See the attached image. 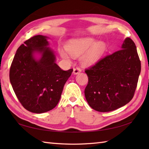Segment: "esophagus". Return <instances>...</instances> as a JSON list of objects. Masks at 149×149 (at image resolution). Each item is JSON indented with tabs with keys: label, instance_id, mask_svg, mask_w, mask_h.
<instances>
[{
	"label": "esophagus",
	"instance_id": "esophagus-1",
	"mask_svg": "<svg viewBox=\"0 0 149 149\" xmlns=\"http://www.w3.org/2000/svg\"><path fill=\"white\" fill-rule=\"evenodd\" d=\"M81 72V68L77 67V68H74V71H73V73H74V75H77L78 74H79Z\"/></svg>",
	"mask_w": 149,
	"mask_h": 149
}]
</instances>
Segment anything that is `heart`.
<instances>
[{"instance_id": "b5f03b06", "label": "heart", "mask_w": 149, "mask_h": 149, "mask_svg": "<svg viewBox=\"0 0 149 149\" xmlns=\"http://www.w3.org/2000/svg\"><path fill=\"white\" fill-rule=\"evenodd\" d=\"M70 54L74 58L81 55L80 61L82 65L86 67L93 66L102 59L105 54L107 46L105 42L97 41L93 38H81L70 41L65 46ZM59 54L62 58L70 59L68 54L63 50H59Z\"/></svg>"}]
</instances>
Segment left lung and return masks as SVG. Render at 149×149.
<instances>
[{"label":"left lung","mask_w":149,"mask_h":149,"mask_svg":"<svg viewBox=\"0 0 149 149\" xmlns=\"http://www.w3.org/2000/svg\"><path fill=\"white\" fill-rule=\"evenodd\" d=\"M140 72L136 47L126 38L120 50L85 70L88 83L84 95L89 106L99 112L125 106L134 96Z\"/></svg>","instance_id":"left-lung-1"}]
</instances>
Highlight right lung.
<instances>
[{"label": "right lung", "instance_id": "1", "mask_svg": "<svg viewBox=\"0 0 149 149\" xmlns=\"http://www.w3.org/2000/svg\"><path fill=\"white\" fill-rule=\"evenodd\" d=\"M49 38L34 36L17 49L11 63L9 79L22 105L34 113L54 108L73 69L63 70L56 64Z\"/></svg>", "mask_w": 149, "mask_h": 149}]
</instances>
